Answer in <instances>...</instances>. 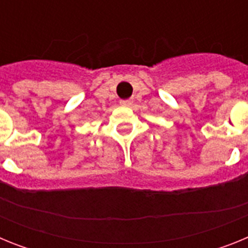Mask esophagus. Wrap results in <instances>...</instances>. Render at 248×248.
Returning <instances> with one entry per match:
<instances>
[{
    "label": "esophagus",
    "mask_w": 248,
    "mask_h": 248,
    "mask_svg": "<svg viewBox=\"0 0 248 248\" xmlns=\"http://www.w3.org/2000/svg\"><path fill=\"white\" fill-rule=\"evenodd\" d=\"M119 103L122 105H129V104H131V99H120Z\"/></svg>",
    "instance_id": "obj_1"
}]
</instances>
